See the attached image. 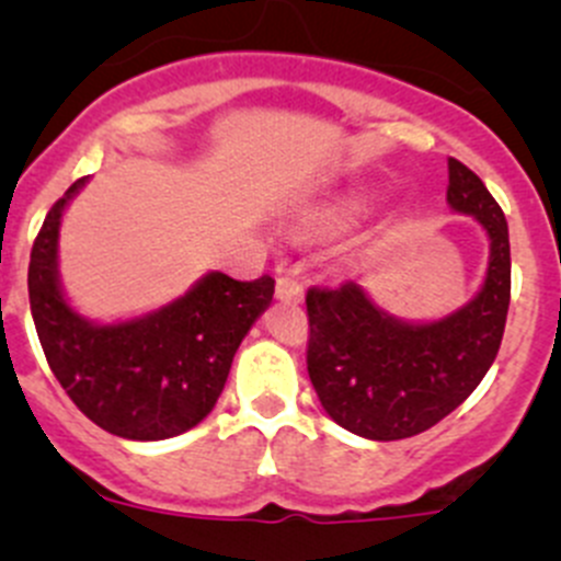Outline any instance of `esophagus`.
Here are the masks:
<instances>
[{"label": "esophagus", "mask_w": 561, "mask_h": 561, "mask_svg": "<svg viewBox=\"0 0 561 561\" xmlns=\"http://www.w3.org/2000/svg\"><path fill=\"white\" fill-rule=\"evenodd\" d=\"M276 298H279V301H301L304 285L293 274H282L279 279H276Z\"/></svg>", "instance_id": "34e87169"}]
</instances>
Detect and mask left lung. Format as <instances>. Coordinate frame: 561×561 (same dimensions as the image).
Returning a JSON list of instances; mask_svg holds the SVG:
<instances>
[{"mask_svg":"<svg viewBox=\"0 0 561 561\" xmlns=\"http://www.w3.org/2000/svg\"><path fill=\"white\" fill-rule=\"evenodd\" d=\"M448 203L485 228L489 271L478 296L434 322L396 320L364 287H309V380L328 415L358 437H415L456 410L494 364L511 307V239L500 203L448 160Z\"/></svg>","mask_w":561,"mask_h":561,"instance_id":"left-lung-1","label":"left lung"}]
</instances>
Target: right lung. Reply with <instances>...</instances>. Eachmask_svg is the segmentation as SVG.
Masks as SVG:
<instances>
[{"label":"right lung","mask_w":561,"mask_h":561,"mask_svg":"<svg viewBox=\"0 0 561 561\" xmlns=\"http://www.w3.org/2000/svg\"><path fill=\"white\" fill-rule=\"evenodd\" d=\"M83 184L50 206L32 247L30 304L50 371L72 404L116 437L151 443L190 432L217 404L241 339L274 298V279L211 271L157 312L94 325L72 312L56 271L61 214Z\"/></svg>","instance_id":"obj_1"}]
</instances>
